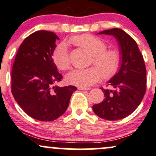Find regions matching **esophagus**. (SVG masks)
<instances>
[{
    "instance_id": "esophagus-1",
    "label": "esophagus",
    "mask_w": 156,
    "mask_h": 156,
    "mask_svg": "<svg viewBox=\"0 0 156 156\" xmlns=\"http://www.w3.org/2000/svg\"><path fill=\"white\" fill-rule=\"evenodd\" d=\"M78 90H90L89 87H78Z\"/></svg>"
}]
</instances>
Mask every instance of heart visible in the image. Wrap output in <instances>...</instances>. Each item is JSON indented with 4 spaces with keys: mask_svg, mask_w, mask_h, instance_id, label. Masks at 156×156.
Wrapping results in <instances>:
<instances>
[{
    "mask_svg": "<svg viewBox=\"0 0 156 156\" xmlns=\"http://www.w3.org/2000/svg\"><path fill=\"white\" fill-rule=\"evenodd\" d=\"M70 42L83 49L93 56L92 63L98 69L90 67L84 69H75L66 75L69 83L79 87H87L99 81L112 78L117 73L121 64V54L117 48H107L103 39L90 34L75 36ZM52 59L58 69L67 70L71 67L69 48L64 42L59 44L52 54Z\"/></svg>",
    "mask_w": 156,
    "mask_h": 156,
    "instance_id": "heart-1",
    "label": "heart"
}]
</instances>
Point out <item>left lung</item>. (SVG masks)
I'll list each match as a JSON object with an SVG mask.
<instances>
[{
  "label": "left lung",
  "instance_id": "1",
  "mask_svg": "<svg viewBox=\"0 0 156 156\" xmlns=\"http://www.w3.org/2000/svg\"><path fill=\"white\" fill-rule=\"evenodd\" d=\"M99 34L117 39L122 60L119 71L108 81L114 89L101 87L104 101L94 105L93 110L102 119L117 120L130 115L143 99L147 90L145 63L136 42L124 30L114 28Z\"/></svg>",
  "mask_w": 156,
  "mask_h": 156
}]
</instances>
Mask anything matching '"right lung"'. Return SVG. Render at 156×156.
Instances as JSON below:
<instances>
[{"mask_svg":"<svg viewBox=\"0 0 156 156\" xmlns=\"http://www.w3.org/2000/svg\"><path fill=\"white\" fill-rule=\"evenodd\" d=\"M58 37L39 30L21 44L11 73V90L15 100L27 115L39 121H52L66 111L75 86H54L63 75L57 71L52 54Z\"/></svg>","mask_w":156,"mask_h":156,"instance_id":"obj_1","label":"right lung"}]
</instances>
